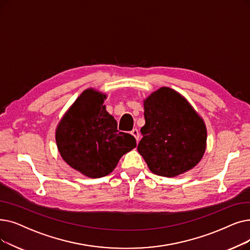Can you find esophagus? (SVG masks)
<instances>
[{
    "mask_svg": "<svg viewBox=\"0 0 250 250\" xmlns=\"http://www.w3.org/2000/svg\"><path fill=\"white\" fill-rule=\"evenodd\" d=\"M131 134L136 138V140H137V142H139V131L137 128H134L133 131L131 132Z\"/></svg>",
    "mask_w": 250,
    "mask_h": 250,
    "instance_id": "esophagus-1",
    "label": "esophagus"
}]
</instances>
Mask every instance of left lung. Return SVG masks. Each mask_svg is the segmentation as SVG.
I'll use <instances>...</instances> for the list:
<instances>
[{"label":"left lung","mask_w":250,"mask_h":250,"mask_svg":"<svg viewBox=\"0 0 250 250\" xmlns=\"http://www.w3.org/2000/svg\"><path fill=\"white\" fill-rule=\"evenodd\" d=\"M145 125L138 145L149 169L176 177L193 168L206 148L203 119L184 97L162 86L144 100Z\"/></svg>","instance_id":"left-lung-1"}]
</instances>
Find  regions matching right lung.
<instances>
[{
  "mask_svg": "<svg viewBox=\"0 0 250 250\" xmlns=\"http://www.w3.org/2000/svg\"><path fill=\"white\" fill-rule=\"evenodd\" d=\"M105 99V94L94 89L83 91L56 129L63 160L93 179L109 175L121 157L137 146L132 135L117 131L116 121L103 105Z\"/></svg>",
  "mask_w": 250,
  "mask_h": 250,
  "instance_id": "1",
  "label": "right lung"
}]
</instances>
